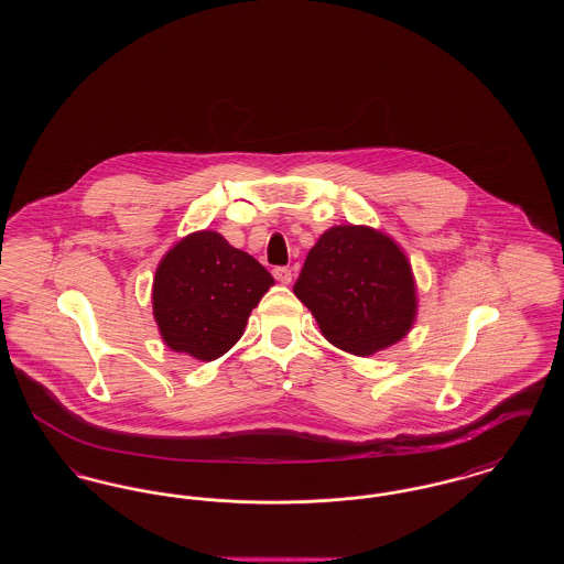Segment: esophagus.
I'll return each instance as SVG.
<instances>
[{
	"instance_id": "esophagus-1",
	"label": "esophagus",
	"mask_w": 564,
	"mask_h": 564,
	"mask_svg": "<svg viewBox=\"0 0 564 564\" xmlns=\"http://www.w3.org/2000/svg\"><path fill=\"white\" fill-rule=\"evenodd\" d=\"M272 274H274V279L279 281V283H283V285H288V283H292V269H288V267H279V269L272 270Z\"/></svg>"
}]
</instances>
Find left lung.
I'll use <instances>...</instances> for the list:
<instances>
[{"label": "left lung", "mask_w": 564, "mask_h": 564, "mask_svg": "<svg viewBox=\"0 0 564 564\" xmlns=\"http://www.w3.org/2000/svg\"><path fill=\"white\" fill-rule=\"evenodd\" d=\"M294 294L338 349L366 357L402 340L416 290L402 249L368 226H334L308 251Z\"/></svg>", "instance_id": "8db88e82"}]
</instances>
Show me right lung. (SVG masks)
<instances>
[{"label": "right lung", "instance_id": "right-lung-1", "mask_svg": "<svg viewBox=\"0 0 564 564\" xmlns=\"http://www.w3.org/2000/svg\"><path fill=\"white\" fill-rule=\"evenodd\" d=\"M272 283L269 270L221 235H189L162 258L154 276V317L164 343L203 361L217 359L241 338Z\"/></svg>", "mask_w": 564, "mask_h": 564}]
</instances>
